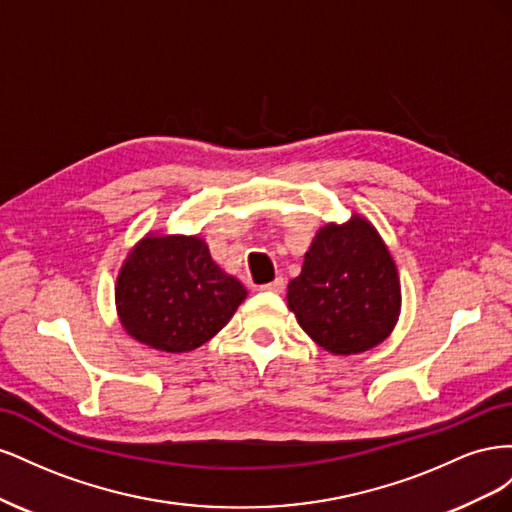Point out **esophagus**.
I'll use <instances>...</instances> for the list:
<instances>
[{"label":"esophagus","instance_id":"1","mask_svg":"<svg viewBox=\"0 0 512 512\" xmlns=\"http://www.w3.org/2000/svg\"><path fill=\"white\" fill-rule=\"evenodd\" d=\"M260 290H265V292H273V294H282V292L286 290V282H284V277H275L273 282H269V284H262V286H260Z\"/></svg>","mask_w":512,"mask_h":512}]
</instances>
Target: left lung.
<instances>
[{
	"label": "left lung",
	"mask_w": 512,
	"mask_h": 512,
	"mask_svg": "<svg viewBox=\"0 0 512 512\" xmlns=\"http://www.w3.org/2000/svg\"><path fill=\"white\" fill-rule=\"evenodd\" d=\"M399 303L395 262L359 215L320 228L301 275L288 284V307L301 329L333 354L378 346L395 327Z\"/></svg>",
	"instance_id": "1"
}]
</instances>
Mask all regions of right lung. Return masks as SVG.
<instances>
[{"label": "right lung", "instance_id": "right-lung-1", "mask_svg": "<svg viewBox=\"0 0 512 512\" xmlns=\"http://www.w3.org/2000/svg\"><path fill=\"white\" fill-rule=\"evenodd\" d=\"M245 294L198 237H145L121 267L115 288L123 329L164 352H190L209 342Z\"/></svg>", "mask_w": 512, "mask_h": 512}]
</instances>
